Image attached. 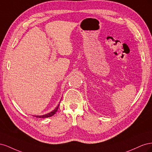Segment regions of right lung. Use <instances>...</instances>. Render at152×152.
I'll return each instance as SVG.
<instances>
[{
	"label": "right lung",
	"instance_id": "obj_1",
	"mask_svg": "<svg viewBox=\"0 0 152 152\" xmlns=\"http://www.w3.org/2000/svg\"><path fill=\"white\" fill-rule=\"evenodd\" d=\"M59 103L58 104V106L56 107V108H55L54 110H53L52 112H49V113H47V114H45V115H35V117H37V118H48V117H52L53 115H54L56 113V112H57V110H58V108H59Z\"/></svg>",
	"mask_w": 152,
	"mask_h": 152
}]
</instances>
